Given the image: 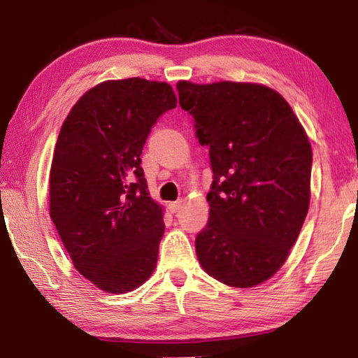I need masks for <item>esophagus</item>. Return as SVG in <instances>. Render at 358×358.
I'll list each match as a JSON object with an SVG mask.
<instances>
[{
    "label": "esophagus",
    "instance_id": "obj_1",
    "mask_svg": "<svg viewBox=\"0 0 358 358\" xmlns=\"http://www.w3.org/2000/svg\"><path fill=\"white\" fill-rule=\"evenodd\" d=\"M181 206H183V201L181 200L172 201V203H169V210L172 212V214H177V212L181 209Z\"/></svg>",
    "mask_w": 358,
    "mask_h": 358
}]
</instances>
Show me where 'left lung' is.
Listing matches in <instances>:
<instances>
[{
    "instance_id": "8db88e82",
    "label": "left lung",
    "mask_w": 358,
    "mask_h": 358,
    "mask_svg": "<svg viewBox=\"0 0 358 358\" xmlns=\"http://www.w3.org/2000/svg\"><path fill=\"white\" fill-rule=\"evenodd\" d=\"M181 109L209 148V220L199 262L232 287L271 278L299 238L309 209L313 149L283 96L254 83L178 81Z\"/></svg>"
}]
</instances>
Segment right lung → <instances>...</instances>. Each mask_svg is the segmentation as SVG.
Segmentation results:
<instances>
[{"mask_svg":"<svg viewBox=\"0 0 358 358\" xmlns=\"http://www.w3.org/2000/svg\"><path fill=\"white\" fill-rule=\"evenodd\" d=\"M177 108L167 83L104 81L64 120L49 178L50 218L81 275L110 294L154 272L163 209L149 196L141 152L157 120Z\"/></svg>","mask_w":358,"mask_h":358,"instance_id":"right-lung-1","label":"right lung"}]
</instances>
